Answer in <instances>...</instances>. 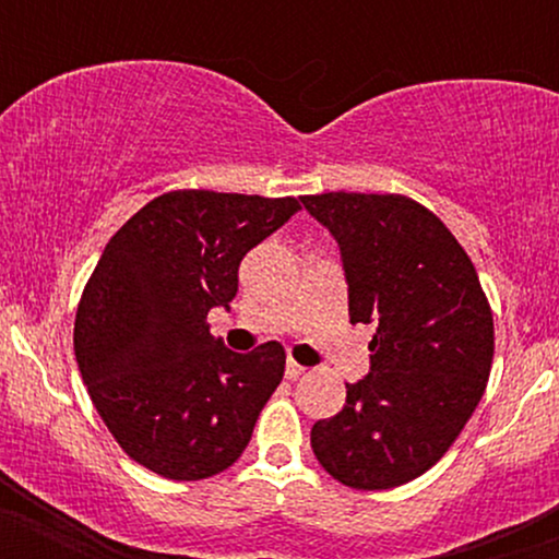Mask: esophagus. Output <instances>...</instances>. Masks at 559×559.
Here are the masks:
<instances>
[{
    "label": "esophagus",
    "instance_id": "34e87169",
    "mask_svg": "<svg viewBox=\"0 0 559 559\" xmlns=\"http://www.w3.org/2000/svg\"><path fill=\"white\" fill-rule=\"evenodd\" d=\"M300 376H306V368H302L300 362H295V359H289V362H286V379L297 381Z\"/></svg>",
    "mask_w": 559,
    "mask_h": 559
}]
</instances>
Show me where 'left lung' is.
<instances>
[{"label": "left lung", "mask_w": 559, "mask_h": 559, "mask_svg": "<svg viewBox=\"0 0 559 559\" xmlns=\"http://www.w3.org/2000/svg\"><path fill=\"white\" fill-rule=\"evenodd\" d=\"M341 248L352 324H376L370 373L311 430L332 478L392 489L430 471L487 386L492 311L473 262L441 218L400 194L300 197Z\"/></svg>", "instance_id": "left-lung-1"}]
</instances>
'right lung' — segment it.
Masks as SVG:
<instances>
[{
	"instance_id": "right-lung-1",
	"label": "right lung",
	"mask_w": 559,
	"mask_h": 559,
	"mask_svg": "<svg viewBox=\"0 0 559 559\" xmlns=\"http://www.w3.org/2000/svg\"><path fill=\"white\" fill-rule=\"evenodd\" d=\"M297 211L295 197L170 191L105 246L78 306L75 357L107 430L148 471L200 481L251 441L284 346L229 352L205 319L229 311L246 253Z\"/></svg>"
}]
</instances>
